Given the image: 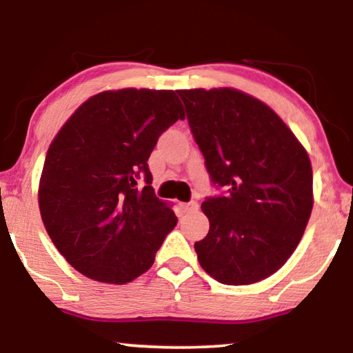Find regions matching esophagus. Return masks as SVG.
<instances>
[{
	"label": "esophagus",
	"mask_w": 353,
	"mask_h": 353,
	"mask_svg": "<svg viewBox=\"0 0 353 353\" xmlns=\"http://www.w3.org/2000/svg\"><path fill=\"white\" fill-rule=\"evenodd\" d=\"M197 202H185V204H180V210L183 214H190V212H196L197 210Z\"/></svg>",
	"instance_id": "34e87169"
}]
</instances>
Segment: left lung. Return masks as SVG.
Listing matches in <instances>:
<instances>
[{
    "mask_svg": "<svg viewBox=\"0 0 353 353\" xmlns=\"http://www.w3.org/2000/svg\"><path fill=\"white\" fill-rule=\"evenodd\" d=\"M207 172L226 194L201 209L209 233L194 244L205 273L245 286L276 273L301 243L313 207L310 157L262 101L234 88L178 90Z\"/></svg>",
    "mask_w": 353,
    "mask_h": 353,
    "instance_id": "left-lung-1",
    "label": "left lung"
}]
</instances>
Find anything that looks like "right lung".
Here are the masks:
<instances>
[{"mask_svg": "<svg viewBox=\"0 0 353 353\" xmlns=\"http://www.w3.org/2000/svg\"><path fill=\"white\" fill-rule=\"evenodd\" d=\"M185 119L173 90H109L86 99L50 144L38 205L62 257L85 276L125 284L152 267L178 219L156 197L148 159ZM143 172L147 186L137 188Z\"/></svg>", "mask_w": 353, "mask_h": 353, "instance_id": "add662e5", "label": "right lung"}]
</instances>
